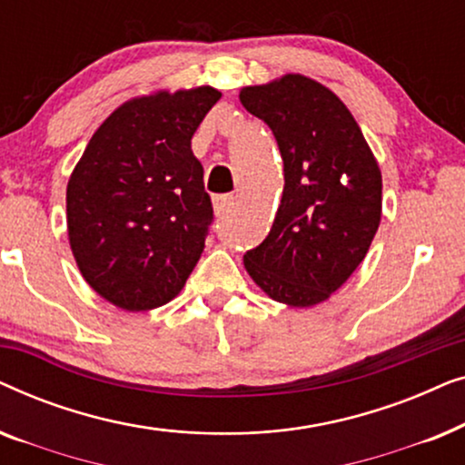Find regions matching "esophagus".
<instances>
[{
    "label": "esophagus",
    "mask_w": 465,
    "mask_h": 465,
    "mask_svg": "<svg viewBox=\"0 0 465 465\" xmlns=\"http://www.w3.org/2000/svg\"><path fill=\"white\" fill-rule=\"evenodd\" d=\"M232 205H234V196L232 194L213 196V209H215V213H218V215H224V213L231 212Z\"/></svg>",
    "instance_id": "34e87169"
}]
</instances>
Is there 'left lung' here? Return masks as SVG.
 Masks as SVG:
<instances>
[{
	"label": "left lung",
	"mask_w": 465,
	"mask_h": 465,
	"mask_svg": "<svg viewBox=\"0 0 465 465\" xmlns=\"http://www.w3.org/2000/svg\"><path fill=\"white\" fill-rule=\"evenodd\" d=\"M283 158V194L269 234L243 256L272 301L313 307L351 277L381 222V171L347 105L301 74L245 86Z\"/></svg>",
	"instance_id": "1"
}]
</instances>
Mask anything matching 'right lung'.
Masks as SVG:
<instances>
[{"mask_svg": "<svg viewBox=\"0 0 465 465\" xmlns=\"http://www.w3.org/2000/svg\"><path fill=\"white\" fill-rule=\"evenodd\" d=\"M222 93L126 101L94 131L67 183V232L86 283L126 311L180 294L199 262L212 199L190 142Z\"/></svg>", "mask_w": 465, "mask_h": 465, "instance_id": "obj_1", "label": "right lung"}]
</instances>
